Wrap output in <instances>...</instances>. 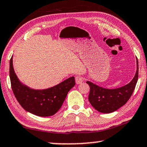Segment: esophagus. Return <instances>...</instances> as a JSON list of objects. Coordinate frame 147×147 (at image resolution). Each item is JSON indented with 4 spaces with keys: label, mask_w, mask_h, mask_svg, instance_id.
Here are the masks:
<instances>
[{
    "label": "esophagus",
    "mask_w": 147,
    "mask_h": 147,
    "mask_svg": "<svg viewBox=\"0 0 147 147\" xmlns=\"http://www.w3.org/2000/svg\"><path fill=\"white\" fill-rule=\"evenodd\" d=\"M75 81H76V83L77 84H81L83 82V77L81 76H76L75 78Z\"/></svg>",
    "instance_id": "34e87169"
}]
</instances>
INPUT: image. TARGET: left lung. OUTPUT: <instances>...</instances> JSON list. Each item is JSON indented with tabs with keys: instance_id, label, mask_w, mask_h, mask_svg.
Instances as JSON below:
<instances>
[{
	"instance_id": "obj_1",
	"label": "left lung",
	"mask_w": 147,
	"mask_h": 147,
	"mask_svg": "<svg viewBox=\"0 0 147 147\" xmlns=\"http://www.w3.org/2000/svg\"><path fill=\"white\" fill-rule=\"evenodd\" d=\"M136 59V73L131 82L125 86L109 89L87 81L86 83L90 88L88 100L94 108L99 112L109 113L117 110L126 104L132 95L138 80L139 64Z\"/></svg>"
}]
</instances>
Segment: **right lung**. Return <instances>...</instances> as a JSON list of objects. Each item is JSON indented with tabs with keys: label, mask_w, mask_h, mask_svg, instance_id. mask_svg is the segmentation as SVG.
I'll return each instance as SVG.
<instances>
[{
	"label": "right lung",
	"mask_w": 147,
	"mask_h": 147,
	"mask_svg": "<svg viewBox=\"0 0 147 147\" xmlns=\"http://www.w3.org/2000/svg\"><path fill=\"white\" fill-rule=\"evenodd\" d=\"M13 56L10 61L11 86L18 102L26 111L40 117L53 115L61 108L70 90L75 84L72 76L49 88H31L18 79L13 67Z\"/></svg>",
	"instance_id": "add662e5"
}]
</instances>
